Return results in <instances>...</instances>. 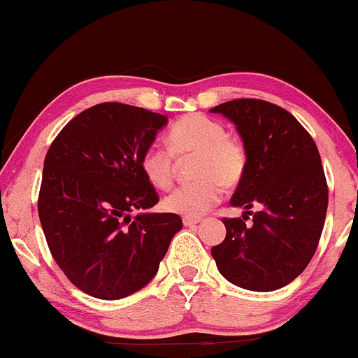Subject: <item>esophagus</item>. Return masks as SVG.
<instances>
[{
	"mask_svg": "<svg viewBox=\"0 0 358 358\" xmlns=\"http://www.w3.org/2000/svg\"><path fill=\"white\" fill-rule=\"evenodd\" d=\"M200 220H202V219H200V217H183V224L187 225V227H190V225L199 224Z\"/></svg>",
	"mask_w": 358,
	"mask_h": 358,
	"instance_id": "1",
	"label": "esophagus"
}]
</instances>
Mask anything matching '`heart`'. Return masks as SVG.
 <instances>
[{"mask_svg":"<svg viewBox=\"0 0 358 358\" xmlns=\"http://www.w3.org/2000/svg\"><path fill=\"white\" fill-rule=\"evenodd\" d=\"M168 148L153 145L141 156V171L158 190L175 182L179 162L192 159L193 182L166 196L163 207L183 217H200L220 200L225 187L242 180L248 168V151L239 139L225 134V127L210 117L193 114L176 121L168 131Z\"/></svg>","mask_w":358,"mask_h":358,"instance_id":"heart-1","label":"heart"}]
</instances>
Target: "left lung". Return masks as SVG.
I'll return each instance as SVG.
<instances>
[{
  "instance_id": "obj_1",
  "label": "left lung",
  "mask_w": 358,
  "mask_h": 358,
  "mask_svg": "<svg viewBox=\"0 0 358 358\" xmlns=\"http://www.w3.org/2000/svg\"><path fill=\"white\" fill-rule=\"evenodd\" d=\"M210 113L236 124L248 151L231 205L248 210L242 218L252 206L262 208L252 213L250 228L241 219H222L227 234L212 257L232 285L279 289L305 271L322 237L328 187L318 148L293 114L268 101H229Z\"/></svg>"
}]
</instances>
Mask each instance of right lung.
I'll list each match as a JSON object with an SVG mask.
<instances>
[{
	"label": "right lung",
	"mask_w": 358,
	"mask_h": 358,
	"mask_svg": "<svg viewBox=\"0 0 358 358\" xmlns=\"http://www.w3.org/2000/svg\"><path fill=\"white\" fill-rule=\"evenodd\" d=\"M166 121L102 102L65 124L48 148L38 195L45 239L69 281L90 296L121 299L145 287L183 227L176 213L145 212L158 195L139 162Z\"/></svg>",
	"instance_id": "obj_1"
}]
</instances>
